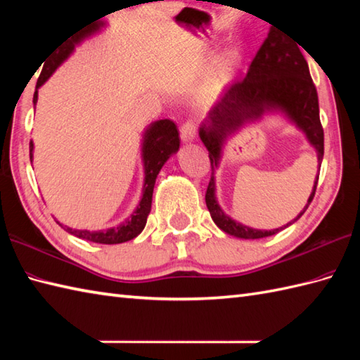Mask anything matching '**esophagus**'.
I'll use <instances>...</instances> for the list:
<instances>
[{
    "instance_id": "34e87169",
    "label": "esophagus",
    "mask_w": 360,
    "mask_h": 360,
    "mask_svg": "<svg viewBox=\"0 0 360 360\" xmlns=\"http://www.w3.org/2000/svg\"><path fill=\"white\" fill-rule=\"evenodd\" d=\"M196 131H198L196 122L187 120L186 124H182V127H181V139H182V142L193 141L195 136H196Z\"/></svg>"
}]
</instances>
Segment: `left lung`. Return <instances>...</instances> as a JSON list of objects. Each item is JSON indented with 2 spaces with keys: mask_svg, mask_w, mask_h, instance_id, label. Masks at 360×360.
<instances>
[{
  "mask_svg": "<svg viewBox=\"0 0 360 360\" xmlns=\"http://www.w3.org/2000/svg\"><path fill=\"white\" fill-rule=\"evenodd\" d=\"M267 111H281L307 134L316 148L319 170L323 159V128L319 116V97L309 68L298 46L286 40V35L271 27L262 48L255 53L246 77L226 89L213 106L209 117L200 127V137L209 150L212 176L205 192V204L212 219L221 231L236 238L257 240L278 233L300 218L316 195L319 173L308 204L294 221L274 231H258L227 217L219 207L215 195V168L219 165L226 139L248 122H254Z\"/></svg>",
  "mask_w": 360,
  "mask_h": 360,
  "instance_id": "left-lung-1",
  "label": "left lung"
}]
</instances>
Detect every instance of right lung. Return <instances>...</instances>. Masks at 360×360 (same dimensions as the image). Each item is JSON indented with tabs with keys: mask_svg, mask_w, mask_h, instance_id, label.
Listing matches in <instances>:
<instances>
[{
	"mask_svg": "<svg viewBox=\"0 0 360 360\" xmlns=\"http://www.w3.org/2000/svg\"><path fill=\"white\" fill-rule=\"evenodd\" d=\"M105 17V15H103ZM102 17V18H103ZM105 26V22L98 18V21H91L89 26L85 25L79 29H75L72 34L68 35L65 40L60 41L52 52L44 60V65L41 68L40 77L37 80V89L34 94V105L38 98V88L48 80L53 71L62 65L65 60L71 56L75 46L82 43L85 38L94 35ZM179 150V131L176 128L174 122L170 119L158 120L151 124L143 133V142H142V160H143V170H145V179H143V190L142 198L139 204H137L136 210L129 215L124 223L105 229V231L89 232V231H77V229H71L68 226H62L66 232H70L82 240L93 241L98 244H119L136 238L139 235L145 224H147V217L151 210V198H153V188L156 184V178L160 172V168L167 162L168 158L174 155ZM29 156L30 162L34 158V142L29 143Z\"/></svg>",
	"mask_w": 360,
	"mask_h": 360,
	"instance_id": "1",
	"label": "right lung"
}]
</instances>
